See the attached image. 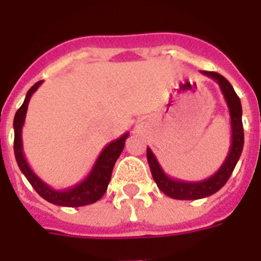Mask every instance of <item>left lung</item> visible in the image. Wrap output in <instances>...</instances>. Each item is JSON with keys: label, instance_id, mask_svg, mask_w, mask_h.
<instances>
[{"label": "left lung", "instance_id": "left-lung-1", "mask_svg": "<svg viewBox=\"0 0 261 261\" xmlns=\"http://www.w3.org/2000/svg\"><path fill=\"white\" fill-rule=\"evenodd\" d=\"M201 73L217 82L229 110L230 130H232L229 152L221 167L209 178L198 182H186L169 177L161 167L151 149L147 147V162H149L152 178L161 192H164L166 196L174 200H200V198H205L219 192L229 179L232 171L234 170L237 161L243 151V146H244V130H243V120H241L243 110H241L240 97L234 92L232 84L220 73L207 71H202Z\"/></svg>", "mask_w": 261, "mask_h": 261}]
</instances>
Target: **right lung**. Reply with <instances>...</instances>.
Instances as JSON below:
<instances>
[{
    "label": "right lung",
    "mask_w": 261,
    "mask_h": 261,
    "mask_svg": "<svg viewBox=\"0 0 261 261\" xmlns=\"http://www.w3.org/2000/svg\"><path fill=\"white\" fill-rule=\"evenodd\" d=\"M41 84L42 80H40L28 91L24 103L20 109L17 110L16 115H14V155H16L17 165L20 167V170L22 171V174L27 177L29 184L33 186V189L50 204L68 207L94 204L97 200H100L107 190V186H109L110 179H111L112 169H114L116 160L119 158L120 152L123 150L124 142L128 137V133H124L120 138L110 142L109 145L101 150L95 165L83 181L76 184L75 186L67 188V189H54L52 186L46 185L39 175L35 174V171L32 170L28 161L25 160L24 151H22V126H24L25 116H27L28 105H29L32 95L35 94V91Z\"/></svg>",
    "instance_id": "add662e5"
}]
</instances>
